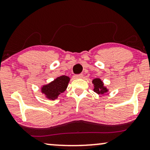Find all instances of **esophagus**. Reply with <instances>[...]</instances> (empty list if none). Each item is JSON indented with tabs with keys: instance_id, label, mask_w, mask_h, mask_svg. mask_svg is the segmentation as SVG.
Masks as SVG:
<instances>
[{
	"instance_id": "34e87169",
	"label": "esophagus",
	"mask_w": 150,
	"mask_h": 150,
	"mask_svg": "<svg viewBox=\"0 0 150 150\" xmlns=\"http://www.w3.org/2000/svg\"><path fill=\"white\" fill-rule=\"evenodd\" d=\"M83 76V75L82 74H76V75H74V77L76 79H82Z\"/></svg>"
}]
</instances>
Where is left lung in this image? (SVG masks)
Wrapping results in <instances>:
<instances>
[{
  "label": "left lung",
  "mask_w": 150,
  "mask_h": 150,
  "mask_svg": "<svg viewBox=\"0 0 150 150\" xmlns=\"http://www.w3.org/2000/svg\"><path fill=\"white\" fill-rule=\"evenodd\" d=\"M94 84V92L98 94H104L108 92V89L104 86V83L100 79H94L92 81Z\"/></svg>",
  "instance_id": "obj_1"
}]
</instances>
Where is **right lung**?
<instances>
[{
  "instance_id": "obj_1",
  "label": "right lung",
  "mask_w": 150,
  "mask_h": 150,
  "mask_svg": "<svg viewBox=\"0 0 150 150\" xmlns=\"http://www.w3.org/2000/svg\"><path fill=\"white\" fill-rule=\"evenodd\" d=\"M69 80V77L67 76H61L49 84L43 85L41 87V92L45 95L47 98L52 100H55L61 93L66 90Z\"/></svg>"
}]
</instances>
